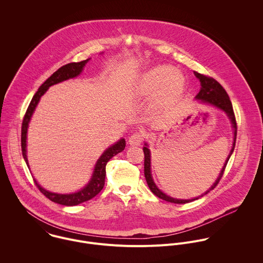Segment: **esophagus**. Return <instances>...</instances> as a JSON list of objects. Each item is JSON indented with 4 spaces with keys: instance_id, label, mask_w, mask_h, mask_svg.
<instances>
[{
    "instance_id": "esophagus-1",
    "label": "esophagus",
    "mask_w": 263,
    "mask_h": 263,
    "mask_svg": "<svg viewBox=\"0 0 263 263\" xmlns=\"http://www.w3.org/2000/svg\"><path fill=\"white\" fill-rule=\"evenodd\" d=\"M143 141H144V134L142 132H137L133 134L128 140L132 146H140L143 143Z\"/></svg>"
}]
</instances>
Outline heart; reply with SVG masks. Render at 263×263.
<instances>
[{"label":"heart","mask_w":263,"mask_h":263,"mask_svg":"<svg viewBox=\"0 0 263 263\" xmlns=\"http://www.w3.org/2000/svg\"><path fill=\"white\" fill-rule=\"evenodd\" d=\"M170 66H157L147 71L140 81V90L150 94L160 89V97L165 99L179 92L184 84V79Z\"/></svg>","instance_id":"heart-1"}]
</instances>
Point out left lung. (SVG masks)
<instances>
[{"mask_svg": "<svg viewBox=\"0 0 263 263\" xmlns=\"http://www.w3.org/2000/svg\"><path fill=\"white\" fill-rule=\"evenodd\" d=\"M194 75L196 76V78L199 79L200 84H201V89L198 92V94L195 96V98L198 99V100H201L203 103H208V104L217 106L218 108L224 110L228 114V116L230 117L231 122H232L233 127H234V143H233L232 150L230 152L229 157L226 160L225 165H224V167H223V169H222V171L220 173L219 178L216 180L214 185L210 188V190H212V189H214L219 184L220 180L222 179V177L224 175V172H225L226 166L228 164V161H229V159H230V157H231V155H232V153L234 151V148H235L236 136H237V121H236L235 113H234V110H233L232 102H231L230 97L227 94L224 87L216 79H214V78H212L210 76L202 75V74H199L197 72H194ZM143 151H144V155H145V163H144L145 164V167H144L145 168V177H146V180H147V183H148V186L150 188L151 191L156 196H158L159 198H161L163 200H166V201H169V202H173V203H178V204L179 203H182V204L183 203H187V202L193 201V200L199 198V197H196V198H192V199H177V198L170 197V196L166 195L165 193H163L161 190H159L158 187L156 186V184L154 183L152 175H151L150 150L147 147H144ZM210 190H208L204 194L210 192Z\"/></svg>", "mask_w": 263, "mask_h": 263, "instance_id": "8db88e82", "label": "left lung"}]
</instances>
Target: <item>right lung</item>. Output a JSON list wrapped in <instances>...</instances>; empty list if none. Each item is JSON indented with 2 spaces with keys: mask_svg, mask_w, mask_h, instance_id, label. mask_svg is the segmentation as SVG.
Instances as JSON below:
<instances>
[{
  "mask_svg": "<svg viewBox=\"0 0 263 263\" xmlns=\"http://www.w3.org/2000/svg\"><path fill=\"white\" fill-rule=\"evenodd\" d=\"M88 61L89 60H85V61H82L79 63H70V64H67V65L61 67L58 71H55L38 88L37 92L34 94L33 98L31 99L30 104L23 117L22 126H21V149H22V155H23V158H24L26 164H28L27 156H26V134H27L28 122L31 118V115L33 114L36 105H37L40 97L46 92V90L50 86L58 84L60 82H63L65 80H68L70 78H74V77L80 75V73L82 72L84 66L87 64ZM124 148H125V141L123 139H121L115 145L109 147L107 150L105 151L96 163L91 181L88 183V185L86 187L83 188L82 190H80L76 193H72V194L52 193V192H49V191L40 187V185H38L36 180H34V183L37 186L38 189L40 190V192L45 197H47L49 200H51L53 202H57V203H60L63 205H69V206L80 204L84 201L90 200L91 198L96 196L102 190V188L104 186V183H105L107 162L115 155H117L121 151L124 150Z\"/></svg>",
  "mask_w": 263,
  "mask_h": 263,
  "instance_id": "right-lung-1",
  "label": "right lung"
}]
</instances>
